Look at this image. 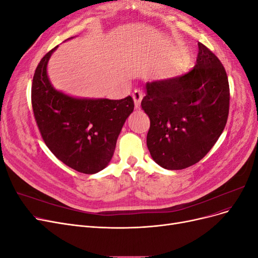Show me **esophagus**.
<instances>
[{"instance_id":"obj_1","label":"esophagus","mask_w":258,"mask_h":258,"mask_svg":"<svg viewBox=\"0 0 258 258\" xmlns=\"http://www.w3.org/2000/svg\"><path fill=\"white\" fill-rule=\"evenodd\" d=\"M132 98H134V101H135V107L140 108V104H141V100H142V92L140 90H135L132 92Z\"/></svg>"}]
</instances>
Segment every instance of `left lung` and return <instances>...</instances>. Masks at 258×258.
<instances>
[{"label": "left lung", "mask_w": 258, "mask_h": 258, "mask_svg": "<svg viewBox=\"0 0 258 258\" xmlns=\"http://www.w3.org/2000/svg\"><path fill=\"white\" fill-rule=\"evenodd\" d=\"M196 66L181 76L146 83L141 106L150 117L146 144L156 163L182 170L201 160L222 135L229 113L225 69L198 43Z\"/></svg>", "instance_id": "obj_1"}]
</instances>
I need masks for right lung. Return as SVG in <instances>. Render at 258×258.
Returning a JSON list of instances; mask_svg holds the SVG:
<instances>
[{
  "instance_id": "add662e5",
  "label": "right lung",
  "mask_w": 258,
  "mask_h": 258,
  "mask_svg": "<svg viewBox=\"0 0 258 258\" xmlns=\"http://www.w3.org/2000/svg\"><path fill=\"white\" fill-rule=\"evenodd\" d=\"M58 46L38 63L31 101L45 144L56 157L81 173L93 174L111 161L121 128L134 112L130 96L121 100L79 99L52 87L47 63Z\"/></svg>"
}]
</instances>
